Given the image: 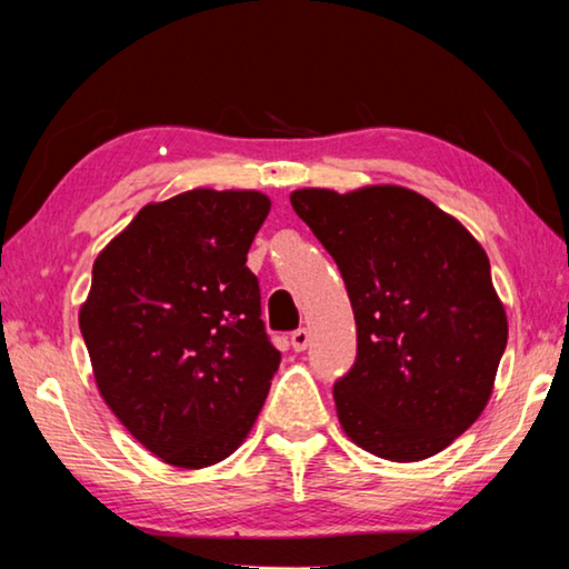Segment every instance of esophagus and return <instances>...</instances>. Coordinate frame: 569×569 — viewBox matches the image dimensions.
<instances>
[{"label": "esophagus", "mask_w": 569, "mask_h": 569, "mask_svg": "<svg viewBox=\"0 0 569 569\" xmlns=\"http://www.w3.org/2000/svg\"><path fill=\"white\" fill-rule=\"evenodd\" d=\"M309 342H311V335H309V329H307V327H299V329H293V332H291V347H293L296 352L307 350Z\"/></svg>", "instance_id": "esophagus-1"}]
</instances>
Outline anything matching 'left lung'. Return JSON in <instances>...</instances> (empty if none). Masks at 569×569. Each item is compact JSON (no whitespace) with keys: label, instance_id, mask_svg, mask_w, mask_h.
I'll list each match as a JSON object with an SVG mask.
<instances>
[{"label":"left lung","instance_id":"1","mask_svg":"<svg viewBox=\"0 0 569 569\" xmlns=\"http://www.w3.org/2000/svg\"><path fill=\"white\" fill-rule=\"evenodd\" d=\"M291 207L335 258L358 325L335 383L347 437L393 462L442 452L486 409L506 350L486 250L401 186L301 189Z\"/></svg>","mask_w":569,"mask_h":569}]
</instances>
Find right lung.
I'll return each mask as SVG.
<instances>
[{
    "instance_id": "1",
    "label": "right lung",
    "mask_w": 569,
    "mask_h": 569,
    "mask_svg": "<svg viewBox=\"0 0 569 569\" xmlns=\"http://www.w3.org/2000/svg\"><path fill=\"white\" fill-rule=\"evenodd\" d=\"M268 211L258 191L193 189L148 203L91 270L79 327L99 393L176 468L230 457L281 366L244 266Z\"/></svg>"
}]
</instances>
